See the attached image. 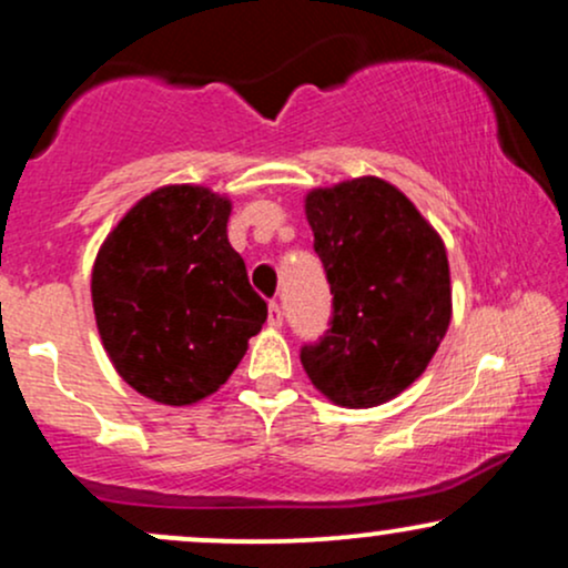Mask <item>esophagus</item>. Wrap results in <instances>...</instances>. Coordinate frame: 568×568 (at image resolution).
I'll list each match as a JSON object with an SVG mask.
<instances>
[{"instance_id": "obj_1", "label": "esophagus", "mask_w": 568, "mask_h": 568, "mask_svg": "<svg viewBox=\"0 0 568 568\" xmlns=\"http://www.w3.org/2000/svg\"><path fill=\"white\" fill-rule=\"evenodd\" d=\"M266 323H270L272 328H280V325H283V310H280L277 302L270 304V317H266Z\"/></svg>"}]
</instances>
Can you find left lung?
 <instances>
[{
	"instance_id": "8db88e82",
	"label": "left lung",
	"mask_w": 568,
	"mask_h": 568,
	"mask_svg": "<svg viewBox=\"0 0 568 568\" xmlns=\"http://www.w3.org/2000/svg\"><path fill=\"white\" fill-rule=\"evenodd\" d=\"M304 213L334 321L321 344L302 349V366L336 406H382L425 374L452 323L446 245L379 175L310 189Z\"/></svg>"
}]
</instances>
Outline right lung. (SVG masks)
Here are the masks:
<instances>
[{"mask_svg":"<svg viewBox=\"0 0 568 568\" xmlns=\"http://www.w3.org/2000/svg\"><path fill=\"white\" fill-rule=\"evenodd\" d=\"M232 200L200 184H165L116 221L93 264L101 344L122 382L162 406L219 393L266 321L230 245Z\"/></svg>","mask_w":568,"mask_h":568,"instance_id":"1","label":"right lung"}]
</instances>
